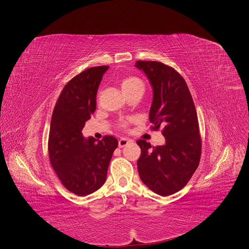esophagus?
Here are the masks:
<instances>
[{
	"mask_svg": "<svg viewBox=\"0 0 249 249\" xmlns=\"http://www.w3.org/2000/svg\"><path fill=\"white\" fill-rule=\"evenodd\" d=\"M129 142H130V141H129V140L122 138V139H120V140L118 141V147H120V148H121V147H123V146L127 145Z\"/></svg>",
	"mask_w": 249,
	"mask_h": 249,
	"instance_id": "obj_1",
	"label": "esophagus"
}]
</instances>
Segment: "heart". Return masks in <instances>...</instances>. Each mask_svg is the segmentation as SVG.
Here are the masks:
<instances>
[{
  "instance_id": "heart-1",
  "label": "heart",
  "mask_w": 249,
  "mask_h": 249,
  "mask_svg": "<svg viewBox=\"0 0 249 249\" xmlns=\"http://www.w3.org/2000/svg\"><path fill=\"white\" fill-rule=\"evenodd\" d=\"M121 87L124 93H128L129 91H132L138 87H143V83L142 81L137 77V76H133V75H129L126 76L122 79L121 81ZM128 125V121L126 120H121L119 122V127L125 129Z\"/></svg>"
}]
</instances>
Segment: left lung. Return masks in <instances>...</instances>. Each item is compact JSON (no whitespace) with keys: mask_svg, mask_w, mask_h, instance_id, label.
Here are the masks:
<instances>
[{"mask_svg":"<svg viewBox=\"0 0 249 249\" xmlns=\"http://www.w3.org/2000/svg\"><path fill=\"white\" fill-rule=\"evenodd\" d=\"M153 87L149 111L151 130L162 128L164 145L152 146L144 140L137 143L142 154L138 171L153 192L169 196L181 190L197 170L202 139L196 107L184 78L174 68L157 61H137Z\"/></svg>","mask_w":249,"mask_h":249,"instance_id":"8db88e82","label":"left lung"}]
</instances>
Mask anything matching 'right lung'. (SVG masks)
<instances>
[{
  "label": "right lung",
  "instance_id": "obj_1",
  "mask_svg": "<svg viewBox=\"0 0 249 249\" xmlns=\"http://www.w3.org/2000/svg\"><path fill=\"white\" fill-rule=\"evenodd\" d=\"M108 66L89 68L72 77L55 105L48 137L50 164L70 192L86 196L106 181L118 141L105 136L97 142L85 140L81 130L96 109L98 87Z\"/></svg>",
  "mask_w": 249,
  "mask_h": 249
}]
</instances>
